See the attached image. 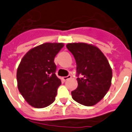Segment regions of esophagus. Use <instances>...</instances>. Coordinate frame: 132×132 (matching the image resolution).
I'll list each match as a JSON object with an SVG mask.
<instances>
[{"instance_id": "esophagus-1", "label": "esophagus", "mask_w": 132, "mask_h": 132, "mask_svg": "<svg viewBox=\"0 0 132 132\" xmlns=\"http://www.w3.org/2000/svg\"><path fill=\"white\" fill-rule=\"evenodd\" d=\"M71 78V75H69L68 76H64V77H63L62 78V79H63V81H66L67 80H69V79Z\"/></svg>"}]
</instances>
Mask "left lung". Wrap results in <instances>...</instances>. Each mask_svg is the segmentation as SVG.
<instances>
[{"instance_id":"8db88e82","label":"left lung","mask_w":132,"mask_h":132,"mask_svg":"<svg viewBox=\"0 0 132 132\" xmlns=\"http://www.w3.org/2000/svg\"><path fill=\"white\" fill-rule=\"evenodd\" d=\"M77 65L78 87L71 92L72 98L86 106L101 101L111 85L113 72L108 59L95 45L85 43H68Z\"/></svg>"}]
</instances>
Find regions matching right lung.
<instances>
[{
  "instance_id": "right-lung-1",
  "label": "right lung",
  "mask_w": 132,
  "mask_h": 132,
  "mask_svg": "<svg viewBox=\"0 0 132 132\" xmlns=\"http://www.w3.org/2000/svg\"><path fill=\"white\" fill-rule=\"evenodd\" d=\"M63 46L62 43H45L31 49L21 59L16 71L17 87L34 108H45L55 100L61 82L55 74L54 61Z\"/></svg>"
}]
</instances>
